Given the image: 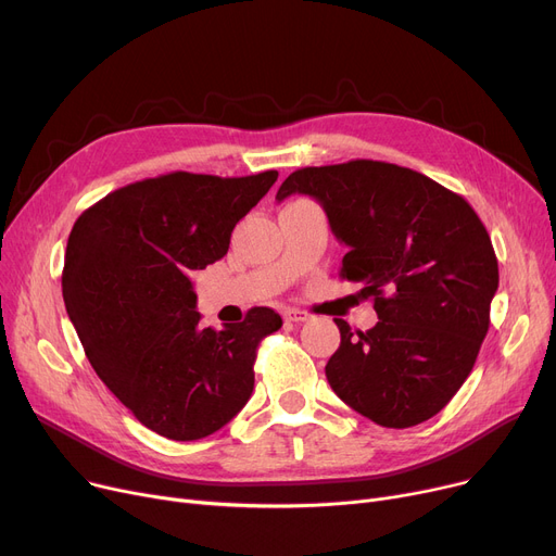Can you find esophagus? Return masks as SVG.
<instances>
[{
  "instance_id": "1",
  "label": "esophagus",
  "mask_w": 556,
  "mask_h": 556,
  "mask_svg": "<svg viewBox=\"0 0 556 556\" xmlns=\"http://www.w3.org/2000/svg\"><path fill=\"white\" fill-rule=\"evenodd\" d=\"M311 315L302 308H295V306H288L283 308V319H288V323H306Z\"/></svg>"
}]
</instances>
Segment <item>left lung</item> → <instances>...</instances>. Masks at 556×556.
I'll return each instance as SVG.
<instances>
[{
	"mask_svg": "<svg viewBox=\"0 0 556 556\" xmlns=\"http://www.w3.org/2000/svg\"><path fill=\"white\" fill-rule=\"evenodd\" d=\"M293 193L323 204L349 248L340 277L363 283L378 313L369 331L336 319L329 386L378 426L434 417L471 374L489 331L498 258L486 227L462 195L388 162L298 168L277 200Z\"/></svg>",
	"mask_w": 556,
	"mask_h": 556,
	"instance_id": "obj_1",
	"label": "left lung"
}]
</instances>
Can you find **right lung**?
<instances>
[{
    "label": "right lung",
    "mask_w": 556,
    "mask_h": 556,
    "mask_svg": "<svg viewBox=\"0 0 556 556\" xmlns=\"http://www.w3.org/2000/svg\"><path fill=\"white\" fill-rule=\"evenodd\" d=\"M277 175L166 173L108 193L72 227L63 300L85 356L168 440H202L237 417L254 390L258 342L281 329L268 306L202 327L191 281L227 254L233 227Z\"/></svg>",
    "instance_id": "right-lung-1"
}]
</instances>
